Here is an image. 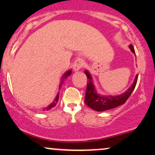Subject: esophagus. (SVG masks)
<instances>
[{
  "label": "esophagus",
  "instance_id": "esophagus-1",
  "mask_svg": "<svg viewBox=\"0 0 155 155\" xmlns=\"http://www.w3.org/2000/svg\"><path fill=\"white\" fill-rule=\"evenodd\" d=\"M84 60H82V59H77L75 62H74L73 69L75 71H79L80 69H81V68L84 67Z\"/></svg>",
  "mask_w": 155,
  "mask_h": 155
}]
</instances>
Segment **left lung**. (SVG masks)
<instances>
[{
	"mask_svg": "<svg viewBox=\"0 0 155 155\" xmlns=\"http://www.w3.org/2000/svg\"><path fill=\"white\" fill-rule=\"evenodd\" d=\"M129 47L132 52L135 54L133 45H130ZM85 74L87 76V87H86L85 101H84L89 108L96 111L107 110L124 104L129 97L130 96L133 90L135 89L138 78V75L137 74L133 84L124 94L119 95V96H101V95L97 94L94 83L92 81L91 76L88 73V71H85Z\"/></svg>",
	"mask_w": 155,
	"mask_h": 155,
	"instance_id": "1",
	"label": "left lung"
}]
</instances>
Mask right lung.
I'll use <instances>...</instances> for the list:
<instances>
[{
    "instance_id": "add662e5",
    "label": "right lung",
    "mask_w": 155,
    "mask_h": 155,
    "mask_svg": "<svg viewBox=\"0 0 155 155\" xmlns=\"http://www.w3.org/2000/svg\"><path fill=\"white\" fill-rule=\"evenodd\" d=\"M71 74V70H69V71H68L67 72H66V73L64 74V75L63 76L62 78H63V79H65V78H67V76H69ZM62 82H63V81H61V83H62ZM60 86H61V84H60ZM58 101H59V94H57V96H56V98H55L54 100L53 101V102L51 103V104L49 105V106H48L47 107H46V108H44V110H50L51 108H52L53 107H54L55 106H56L57 104V102H58Z\"/></svg>"
}]
</instances>
